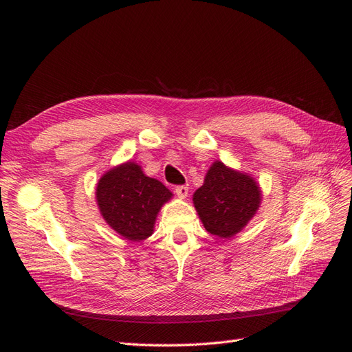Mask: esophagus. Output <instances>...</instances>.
I'll return each instance as SVG.
<instances>
[{"mask_svg": "<svg viewBox=\"0 0 352 352\" xmlns=\"http://www.w3.org/2000/svg\"><path fill=\"white\" fill-rule=\"evenodd\" d=\"M175 192H176V195L179 197V198H186L188 197V194H189V186L188 185H182V186H176V189H175Z\"/></svg>", "mask_w": 352, "mask_h": 352, "instance_id": "34e87169", "label": "esophagus"}]
</instances>
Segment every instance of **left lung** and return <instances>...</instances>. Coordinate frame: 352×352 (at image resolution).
Instances as JSON below:
<instances>
[{
    "instance_id": "1",
    "label": "left lung",
    "mask_w": 352,
    "mask_h": 352,
    "mask_svg": "<svg viewBox=\"0 0 352 352\" xmlns=\"http://www.w3.org/2000/svg\"><path fill=\"white\" fill-rule=\"evenodd\" d=\"M261 198V188L255 177L216 160L192 201L199 220L211 235L229 239L257 214Z\"/></svg>"
}]
</instances>
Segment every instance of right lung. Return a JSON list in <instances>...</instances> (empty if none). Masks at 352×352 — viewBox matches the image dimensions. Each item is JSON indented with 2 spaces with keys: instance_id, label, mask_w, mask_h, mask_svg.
<instances>
[{
  "instance_id": "right-lung-1",
  "label": "right lung",
  "mask_w": 352,
  "mask_h": 352,
  "mask_svg": "<svg viewBox=\"0 0 352 352\" xmlns=\"http://www.w3.org/2000/svg\"><path fill=\"white\" fill-rule=\"evenodd\" d=\"M95 197L105 223L124 239L140 242L153 235L158 212L173 194L129 160L100 177Z\"/></svg>"
}]
</instances>
